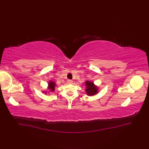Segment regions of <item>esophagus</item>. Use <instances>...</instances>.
<instances>
[{
    "label": "esophagus",
    "mask_w": 149,
    "mask_h": 149,
    "mask_svg": "<svg viewBox=\"0 0 149 149\" xmlns=\"http://www.w3.org/2000/svg\"><path fill=\"white\" fill-rule=\"evenodd\" d=\"M67 82H68V83H70V84H71V83H73V80H71V79H68L67 81Z\"/></svg>",
    "instance_id": "esophagus-1"
}]
</instances>
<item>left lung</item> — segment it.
Returning a JSON list of instances; mask_svg holds the SVG:
<instances>
[{"label": "left lung", "instance_id": "8db88e82", "mask_svg": "<svg viewBox=\"0 0 149 149\" xmlns=\"http://www.w3.org/2000/svg\"><path fill=\"white\" fill-rule=\"evenodd\" d=\"M86 91L88 96H93L97 93V88L93 82L87 81H86Z\"/></svg>", "mask_w": 149, "mask_h": 149}]
</instances>
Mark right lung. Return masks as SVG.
<instances>
[{
    "instance_id": "right-lung-1",
    "label": "right lung",
    "mask_w": 149,
    "mask_h": 149,
    "mask_svg": "<svg viewBox=\"0 0 149 149\" xmlns=\"http://www.w3.org/2000/svg\"><path fill=\"white\" fill-rule=\"evenodd\" d=\"M55 83L53 82V81H50L48 83V88L49 89H50L52 91H53L55 90Z\"/></svg>"
}]
</instances>
